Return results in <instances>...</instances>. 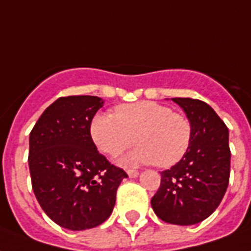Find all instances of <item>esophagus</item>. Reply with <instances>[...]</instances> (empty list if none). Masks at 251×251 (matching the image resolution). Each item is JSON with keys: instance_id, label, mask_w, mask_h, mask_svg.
Returning a JSON list of instances; mask_svg holds the SVG:
<instances>
[{"instance_id": "34e87169", "label": "esophagus", "mask_w": 251, "mask_h": 251, "mask_svg": "<svg viewBox=\"0 0 251 251\" xmlns=\"http://www.w3.org/2000/svg\"><path fill=\"white\" fill-rule=\"evenodd\" d=\"M127 174L128 176H131V178H136V176H139V172H137V170H133V169H129V170H127Z\"/></svg>"}]
</instances>
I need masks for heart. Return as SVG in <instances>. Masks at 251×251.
<instances>
[{"label":"heart","mask_w":251,"mask_h":251,"mask_svg":"<svg viewBox=\"0 0 251 251\" xmlns=\"http://www.w3.org/2000/svg\"><path fill=\"white\" fill-rule=\"evenodd\" d=\"M191 133L186 116L152 100L122 104L115 108V115L100 112L90 123L91 139L107 156H118L139 141V147L120 158V164L129 166L176 165L187 152Z\"/></svg>","instance_id":"obj_1"}]
</instances>
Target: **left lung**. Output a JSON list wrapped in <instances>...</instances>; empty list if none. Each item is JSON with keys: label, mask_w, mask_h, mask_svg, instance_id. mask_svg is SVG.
I'll return each instance as SVG.
<instances>
[{"label": "left lung", "mask_w": 251, "mask_h": 251, "mask_svg": "<svg viewBox=\"0 0 251 251\" xmlns=\"http://www.w3.org/2000/svg\"><path fill=\"white\" fill-rule=\"evenodd\" d=\"M191 123V141L183 158L161 173L151 200L157 216L169 224L192 225L212 215L228 188L229 132L209 104L192 98H172Z\"/></svg>", "instance_id": "1"}]
</instances>
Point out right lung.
<instances>
[{"label": "right lung", "mask_w": 251, "mask_h": 251, "mask_svg": "<svg viewBox=\"0 0 251 251\" xmlns=\"http://www.w3.org/2000/svg\"><path fill=\"white\" fill-rule=\"evenodd\" d=\"M103 100L61 97L46 108L30 133L32 190L43 211L69 230L98 226L112 213L116 190L127 178L97 151L90 123Z\"/></svg>", "instance_id": "1"}]
</instances>
